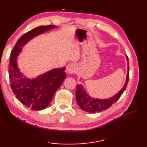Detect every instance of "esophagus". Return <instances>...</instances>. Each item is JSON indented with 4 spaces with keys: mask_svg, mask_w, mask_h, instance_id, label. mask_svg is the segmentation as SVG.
<instances>
[{
    "mask_svg": "<svg viewBox=\"0 0 147 147\" xmlns=\"http://www.w3.org/2000/svg\"><path fill=\"white\" fill-rule=\"evenodd\" d=\"M76 70V67L74 63H69L68 64V65L67 66L66 68V71L67 73L69 74H73L75 72Z\"/></svg>",
    "mask_w": 147,
    "mask_h": 147,
    "instance_id": "esophagus-1",
    "label": "esophagus"
}]
</instances>
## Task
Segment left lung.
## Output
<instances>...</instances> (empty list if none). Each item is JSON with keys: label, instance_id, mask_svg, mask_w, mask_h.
<instances>
[{"label": "left lung", "instance_id": "8db88e82", "mask_svg": "<svg viewBox=\"0 0 147 147\" xmlns=\"http://www.w3.org/2000/svg\"><path fill=\"white\" fill-rule=\"evenodd\" d=\"M126 59L128 61V58L126 56ZM129 66H128V73L126 76V83L123 88L118 93L115 94L112 97L107 99H98L91 98L89 94L87 93L84 87L81 84H78L76 87V98L77 103L78 106L82 110L89 113H96L100 112L101 111L105 110L111 107L113 104L118 100V99L121 97L122 94L125 90L128 82L129 78Z\"/></svg>", "mask_w": 147, "mask_h": 147}]
</instances>
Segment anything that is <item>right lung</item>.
Segmentation results:
<instances>
[{
  "label": "right lung",
  "instance_id": "1",
  "mask_svg": "<svg viewBox=\"0 0 147 147\" xmlns=\"http://www.w3.org/2000/svg\"><path fill=\"white\" fill-rule=\"evenodd\" d=\"M55 27L40 26L26 32L17 41L10 53L8 71L11 89L17 98L32 110H41L49 106L55 92L65 78V68L52 69L34 79L26 78L19 72L17 56L30 39Z\"/></svg>",
  "mask_w": 147,
  "mask_h": 147
}]
</instances>
